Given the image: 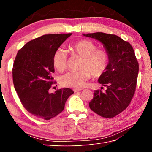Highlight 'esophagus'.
Wrapping results in <instances>:
<instances>
[{
  "mask_svg": "<svg viewBox=\"0 0 152 152\" xmlns=\"http://www.w3.org/2000/svg\"><path fill=\"white\" fill-rule=\"evenodd\" d=\"M73 90H74V92H78V91H80V90H82V89H76V88H74Z\"/></svg>",
  "mask_w": 152,
  "mask_h": 152,
  "instance_id": "34e87169",
  "label": "esophagus"
}]
</instances>
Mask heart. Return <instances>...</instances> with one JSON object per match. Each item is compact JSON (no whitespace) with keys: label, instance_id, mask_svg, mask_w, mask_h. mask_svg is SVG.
<instances>
[{"label":"heart","instance_id":"1","mask_svg":"<svg viewBox=\"0 0 152 152\" xmlns=\"http://www.w3.org/2000/svg\"><path fill=\"white\" fill-rule=\"evenodd\" d=\"M71 53L82 57L78 71H70L61 78V84L66 87L80 89L86 85L91 77H99L104 74L109 64L110 57L107 51L98 49L97 45L92 41L82 40L69 46ZM67 62L66 51L61 48L53 52L52 63L58 71L65 69Z\"/></svg>","mask_w":152,"mask_h":152}]
</instances>
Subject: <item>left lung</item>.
Instances as JSON below:
<instances>
[{
	"instance_id": "8db88e82",
	"label": "left lung",
	"mask_w": 152,
	"mask_h": 152,
	"mask_svg": "<svg viewBox=\"0 0 152 152\" xmlns=\"http://www.w3.org/2000/svg\"><path fill=\"white\" fill-rule=\"evenodd\" d=\"M83 35L101 42L110 57L107 69L98 80L107 89L105 92L94 91L89 108L103 118H113L127 108L134 94L138 63L134 50L128 42L115 34L95 33Z\"/></svg>"
}]
</instances>
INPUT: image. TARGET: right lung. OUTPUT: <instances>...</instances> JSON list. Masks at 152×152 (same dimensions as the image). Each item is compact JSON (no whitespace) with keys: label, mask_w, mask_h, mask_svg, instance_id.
I'll list each match as a JSON object with an SVG mask.
<instances>
[{"label":"right lung","mask_w":152,"mask_h":152,"mask_svg":"<svg viewBox=\"0 0 152 152\" xmlns=\"http://www.w3.org/2000/svg\"><path fill=\"white\" fill-rule=\"evenodd\" d=\"M72 33L45 34L18 51L12 69L14 88L21 104L32 115L48 120L62 112L74 91L69 88L50 93L55 72L53 52Z\"/></svg>","instance_id":"right-lung-1"}]
</instances>
